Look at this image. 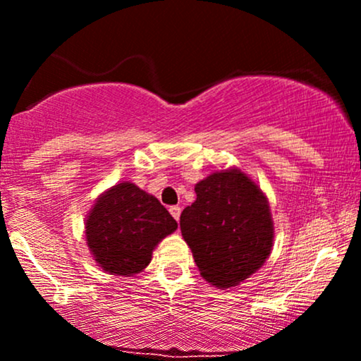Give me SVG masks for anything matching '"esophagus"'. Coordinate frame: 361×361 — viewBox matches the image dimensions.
<instances>
[{
	"label": "esophagus",
	"instance_id": "1",
	"mask_svg": "<svg viewBox=\"0 0 361 361\" xmlns=\"http://www.w3.org/2000/svg\"><path fill=\"white\" fill-rule=\"evenodd\" d=\"M169 214L173 215V217L176 219V221H180V215H181V209L178 205H173V207H169Z\"/></svg>",
	"mask_w": 361,
	"mask_h": 361
}]
</instances>
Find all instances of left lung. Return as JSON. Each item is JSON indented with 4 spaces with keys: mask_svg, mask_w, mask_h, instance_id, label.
I'll use <instances>...</instances> for the list:
<instances>
[{
    "mask_svg": "<svg viewBox=\"0 0 361 361\" xmlns=\"http://www.w3.org/2000/svg\"><path fill=\"white\" fill-rule=\"evenodd\" d=\"M181 212V235L198 271L219 288L235 287L270 256L275 227L267 195L243 169H217L195 185Z\"/></svg>",
    "mask_w": 361,
    "mask_h": 361,
    "instance_id": "obj_1",
    "label": "left lung"
}]
</instances>
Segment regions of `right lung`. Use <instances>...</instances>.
Here are the masks:
<instances>
[{"instance_id": "obj_1", "label": "right lung", "mask_w": 361, "mask_h": 361, "mask_svg": "<svg viewBox=\"0 0 361 361\" xmlns=\"http://www.w3.org/2000/svg\"><path fill=\"white\" fill-rule=\"evenodd\" d=\"M176 229L178 222L154 195L130 181L103 192L85 222L86 244L98 267L120 276L142 271L154 247Z\"/></svg>"}]
</instances>
